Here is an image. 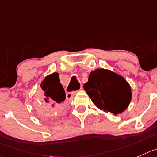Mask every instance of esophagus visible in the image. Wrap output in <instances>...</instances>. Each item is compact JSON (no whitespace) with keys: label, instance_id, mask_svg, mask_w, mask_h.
I'll list each match as a JSON object with an SVG mask.
<instances>
[{"label":"esophagus","instance_id":"1","mask_svg":"<svg viewBox=\"0 0 157 157\" xmlns=\"http://www.w3.org/2000/svg\"><path fill=\"white\" fill-rule=\"evenodd\" d=\"M76 94V92H69L66 93V98L67 99H71L74 97V95Z\"/></svg>","mask_w":157,"mask_h":157}]
</instances>
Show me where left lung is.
Masks as SVG:
<instances>
[{
	"instance_id": "left-lung-1",
	"label": "left lung",
	"mask_w": 157,
	"mask_h": 157,
	"mask_svg": "<svg viewBox=\"0 0 157 157\" xmlns=\"http://www.w3.org/2000/svg\"><path fill=\"white\" fill-rule=\"evenodd\" d=\"M83 88L98 108L115 115L124 111L132 98L131 88L124 78L103 68L92 71Z\"/></svg>"
}]
</instances>
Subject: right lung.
<instances>
[{
	"instance_id": "obj_1",
	"label": "right lung",
	"mask_w": 157,
	"mask_h": 157,
	"mask_svg": "<svg viewBox=\"0 0 157 157\" xmlns=\"http://www.w3.org/2000/svg\"><path fill=\"white\" fill-rule=\"evenodd\" d=\"M41 88L44 91V96L43 103L36 105L38 116L41 118L52 117L62 109L65 99V92L60 83L59 74L54 72L45 77Z\"/></svg>"
}]
</instances>
